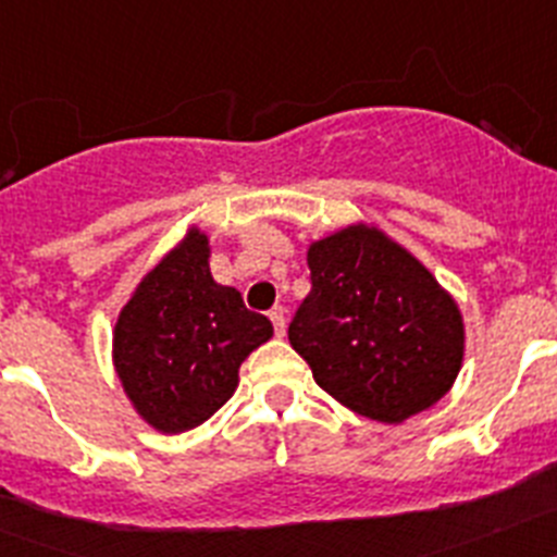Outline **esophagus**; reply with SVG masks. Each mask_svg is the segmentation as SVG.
<instances>
[{
    "label": "esophagus",
    "instance_id": "esophagus-1",
    "mask_svg": "<svg viewBox=\"0 0 557 557\" xmlns=\"http://www.w3.org/2000/svg\"><path fill=\"white\" fill-rule=\"evenodd\" d=\"M270 321H273V329H275V334H278V337H284V334H287V318H284L282 307L270 309Z\"/></svg>",
    "mask_w": 557,
    "mask_h": 557
}]
</instances>
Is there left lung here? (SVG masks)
Returning <instances> with one entry per match:
<instances>
[{
    "label": "left lung",
    "mask_w": 557,
    "mask_h": 557,
    "mask_svg": "<svg viewBox=\"0 0 557 557\" xmlns=\"http://www.w3.org/2000/svg\"><path fill=\"white\" fill-rule=\"evenodd\" d=\"M307 264L312 289L289 323V346L329 396L398 424L449 393L462 314L410 250L357 223L309 245Z\"/></svg>",
    "instance_id": "1"
}]
</instances>
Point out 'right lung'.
<instances>
[{
  "label": "right lung",
  "mask_w": 557,
  "mask_h": 557,
  "mask_svg": "<svg viewBox=\"0 0 557 557\" xmlns=\"http://www.w3.org/2000/svg\"><path fill=\"white\" fill-rule=\"evenodd\" d=\"M209 236L189 228L133 289L113 326V368L133 410L178 435L234 396L239 366L273 337L264 314L211 278Z\"/></svg>",
  "instance_id": "right-lung-1"
}]
</instances>
